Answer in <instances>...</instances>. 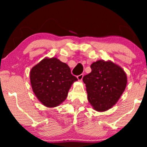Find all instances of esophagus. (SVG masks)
I'll use <instances>...</instances> for the list:
<instances>
[{
    "instance_id": "1",
    "label": "esophagus",
    "mask_w": 147,
    "mask_h": 147,
    "mask_svg": "<svg viewBox=\"0 0 147 147\" xmlns=\"http://www.w3.org/2000/svg\"><path fill=\"white\" fill-rule=\"evenodd\" d=\"M83 77H84L83 74H80V75L77 76V78L79 81H81V80H82V79H83Z\"/></svg>"
}]
</instances>
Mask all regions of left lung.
<instances>
[{
	"label": "left lung",
	"instance_id": "1",
	"mask_svg": "<svg viewBox=\"0 0 147 147\" xmlns=\"http://www.w3.org/2000/svg\"><path fill=\"white\" fill-rule=\"evenodd\" d=\"M90 67L92 71L83 78L88 100L96 111H106L115 105L125 90L127 76L121 67L110 60H98Z\"/></svg>",
	"mask_w": 147,
	"mask_h": 147
}]
</instances>
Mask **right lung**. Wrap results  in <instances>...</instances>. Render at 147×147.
Wrapping results in <instances>:
<instances>
[{
	"mask_svg": "<svg viewBox=\"0 0 147 147\" xmlns=\"http://www.w3.org/2000/svg\"><path fill=\"white\" fill-rule=\"evenodd\" d=\"M77 78L71 74L69 66L56 57H45L30 71L33 91L41 103L46 107L60 105Z\"/></svg>",
	"mask_w": 147,
	"mask_h": 147,
	"instance_id": "right-lung-1",
	"label": "right lung"
}]
</instances>
